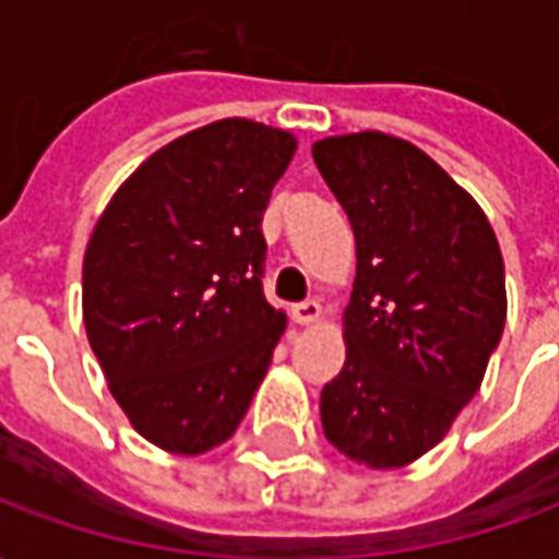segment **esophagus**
<instances>
[{"instance_id":"esophagus-1","label":"esophagus","mask_w":559,"mask_h":559,"mask_svg":"<svg viewBox=\"0 0 559 559\" xmlns=\"http://www.w3.org/2000/svg\"><path fill=\"white\" fill-rule=\"evenodd\" d=\"M290 314H293V320L299 323V326H311V323H317V320L323 317V305L314 302V299H308V302L293 305Z\"/></svg>"}]
</instances>
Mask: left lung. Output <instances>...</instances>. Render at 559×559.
Listing matches in <instances>:
<instances>
[{"label":"left lung","instance_id":"left-lung-1","mask_svg":"<svg viewBox=\"0 0 559 559\" xmlns=\"http://www.w3.org/2000/svg\"><path fill=\"white\" fill-rule=\"evenodd\" d=\"M311 152L356 236L323 431L356 464L407 467L479 392L506 326L503 254L479 203L411 140L359 131Z\"/></svg>","mask_w":559,"mask_h":559}]
</instances>
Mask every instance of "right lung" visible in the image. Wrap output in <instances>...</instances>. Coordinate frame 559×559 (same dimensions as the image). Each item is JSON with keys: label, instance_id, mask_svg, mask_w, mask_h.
I'll list each match as a JSON object with an SVG mask.
<instances>
[{"label": "right lung", "instance_id": "1", "mask_svg": "<svg viewBox=\"0 0 559 559\" xmlns=\"http://www.w3.org/2000/svg\"><path fill=\"white\" fill-rule=\"evenodd\" d=\"M296 138L254 119L188 131L119 185L83 257V323L140 437L203 455L248 413L287 314L263 296V212Z\"/></svg>", "mask_w": 559, "mask_h": 559}]
</instances>
